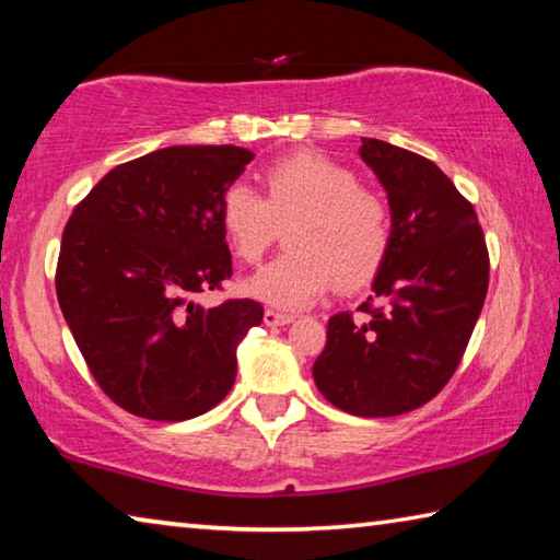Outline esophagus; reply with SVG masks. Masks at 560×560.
Returning <instances> with one entry per match:
<instances>
[{"instance_id": "1", "label": "esophagus", "mask_w": 560, "mask_h": 560, "mask_svg": "<svg viewBox=\"0 0 560 560\" xmlns=\"http://www.w3.org/2000/svg\"><path fill=\"white\" fill-rule=\"evenodd\" d=\"M262 319H265V325H268V327H282V325H290L295 317L285 315V313H278V310H265Z\"/></svg>"}]
</instances>
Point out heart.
<instances>
[{
	"label": "heart",
	"instance_id": "b5f03b06",
	"mask_svg": "<svg viewBox=\"0 0 560 560\" xmlns=\"http://www.w3.org/2000/svg\"><path fill=\"white\" fill-rule=\"evenodd\" d=\"M268 196L237 180L220 198V228L233 253L258 262L280 225L290 253L243 280L247 298L278 310H305L337 280L357 288L380 270L392 241L387 203L360 188L350 168L319 153H298L265 173Z\"/></svg>",
	"mask_w": 560,
	"mask_h": 560
}]
</instances>
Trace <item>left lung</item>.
<instances>
[{
  "label": "left lung",
  "mask_w": 560,
  "mask_h": 560,
  "mask_svg": "<svg viewBox=\"0 0 560 560\" xmlns=\"http://www.w3.org/2000/svg\"><path fill=\"white\" fill-rule=\"evenodd\" d=\"M360 159L387 194L392 241L372 280L384 307L329 317L313 364L317 389L357 417H397L452 380L489 290V253L474 206L424 155L362 139Z\"/></svg>",
  "instance_id": "8db88e82"
}]
</instances>
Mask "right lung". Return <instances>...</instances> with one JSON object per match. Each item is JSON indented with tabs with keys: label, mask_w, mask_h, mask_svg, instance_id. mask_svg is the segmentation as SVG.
I'll return each mask as SVG.
<instances>
[{
	"label": "right lung",
	"mask_w": 560,
	"mask_h": 560,
	"mask_svg": "<svg viewBox=\"0 0 560 560\" xmlns=\"http://www.w3.org/2000/svg\"><path fill=\"white\" fill-rule=\"evenodd\" d=\"M253 151L171 145L116 166L73 210L57 295L94 380L155 421L206 415L231 392L237 347L262 323L255 300L206 307L233 275L220 198Z\"/></svg>",
	"instance_id": "right-lung-1"
}]
</instances>
